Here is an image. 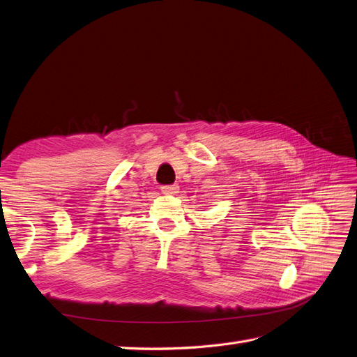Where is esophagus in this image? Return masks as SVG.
<instances>
[{
	"mask_svg": "<svg viewBox=\"0 0 357 357\" xmlns=\"http://www.w3.org/2000/svg\"><path fill=\"white\" fill-rule=\"evenodd\" d=\"M178 190H179V187L178 185H162L161 187V191L165 192V195H175V192H178Z\"/></svg>",
	"mask_w": 357,
	"mask_h": 357,
	"instance_id": "34e87169",
	"label": "esophagus"
}]
</instances>
